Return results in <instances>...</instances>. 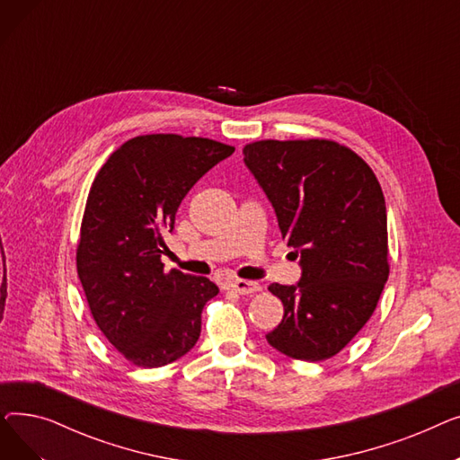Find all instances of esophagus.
I'll list each match as a JSON object with an SVG mask.
<instances>
[{
  "label": "esophagus",
  "instance_id": "esophagus-1",
  "mask_svg": "<svg viewBox=\"0 0 460 460\" xmlns=\"http://www.w3.org/2000/svg\"><path fill=\"white\" fill-rule=\"evenodd\" d=\"M229 287L233 288V291H236L238 295H255L262 288L257 281H248V279H233L229 283Z\"/></svg>",
  "mask_w": 460,
  "mask_h": 460
}]
</instances>
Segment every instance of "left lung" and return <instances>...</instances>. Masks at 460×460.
<instances>
[{
	"mask_svg": "<svg viewBox=\"0 0 460 460\" xmlns=\"http://www.w3.org/2000/svg\"><path fill=\"white\" fill-rule=\"evenodd\" d=\"M243 155L302 269L296 285L269 287L285 313L267 341L288 358L328 359L366 326L390 276L382 188L328 139L255 141Z\"/></svg>",
	"mask_w": 460,
	"mask_h": 460,
	"instance_id": "obj_1",
	"label": "left lung"
}]
</instances>
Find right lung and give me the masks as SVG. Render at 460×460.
Instances as JSON below:
<instances>
[{
  "label": "right lung",
  "instance_id": "obj_1",
  "mask_svg": "<svg viewBox=\"0 0 460 460\" xmlns=\"http://www.w3.org/2000/svg\"><path fill=\"white\" fill-rule=\"evenodd\" d=\"M234 147L177 134L137 136L94 177L76 253L78 278L106 340L137 367H162L198 343L201 311L220 288L164 272V233L181 201Z\"/></svg>",
  "mask_w": 460,
  "mask_h": 460
}]
</instances>
